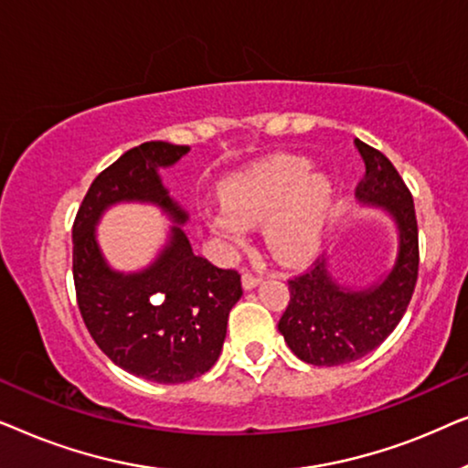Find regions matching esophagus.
<instances>
[{
    "mask_svg": "<svg viewBox=\"0 0 468 468\" xmlns=\"http://www.w3.org/2000/svg\"><path fill=\"white\" fill-rule=\"evenodd\" d=\"M260 283H261V277H255V274H251V272L242 274V287H245L247 292L253 290V287H258Z\"/></svg>",
    "mask_w": 468,
    "mask_h": 468,
    "instance_id": "1",
    "label": "esophagus"
}]
</instances>
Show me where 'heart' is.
Returning <instances> with one entry per match:
<instances>
[{
  "instance_id": "b5f03b06",
  "label": "heart",
  "mask_w": 468,
  "mask_h": 468,
  "mask_svg": "<svg viewBox=\"0 0 468 468\" xmlns=\"http://www.w3.org/2000/svg\"><path fill=\"white\" fill-rule=\"evenodd\" d=\"M223 207L204 208V223L221 245L247 242L249 228L264 226V239L281 264H303L315 255L335 207V183L309 162L274 155L223 185Z\"/></svg>"
}]
</instances>
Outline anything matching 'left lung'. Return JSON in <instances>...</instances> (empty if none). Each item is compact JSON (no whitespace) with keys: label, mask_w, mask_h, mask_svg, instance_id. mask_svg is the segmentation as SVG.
Masks as SVG:
<instances>
[{"label":"left lung","mask_w":468,"mask_h":468,"mask_svg":"<svg viewBox=\"0 0 468 468\" xmlns=\"http://www.w3.org/2000/svg\"><path fill=\"white\" fill-rule=\"evenodd\" d=\"M354 144L367 165L356 194L362 207L379 208L392 219L396 251L379 277L360 285L336 272L335 255L290 281V304L279 319V332L293 356L315 367L356 362L379 347L405 315L418 281L413 197L383 153L357 138Z\"/></svg>","instance_id":"obj_1"}]
</instances>
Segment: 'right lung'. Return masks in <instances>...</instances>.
<instances>
[{"mask_svg":"<svg viewBox=\"0 0 468 468\" xmlns=\"http://www.w3.org/2000/svg\"><path fill=\"white\" fill-rule=\"evenodd\" d=\"M187 153L162 140L123 153L91 183L72 229L76 298L89 335L117 367L155 383H185L213 368L242 296L239 272L194 253L183 229L189 213L159 175ZM117 203H149L171 221L154 261L132 273L111 267L97 240L101 217Z\"/></svg>","mask_w":468,"mask_h":468,"instance_id":"add662e5","label":"right lung"}]
</instances>
